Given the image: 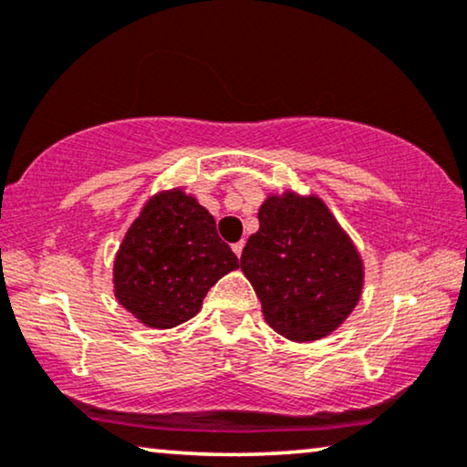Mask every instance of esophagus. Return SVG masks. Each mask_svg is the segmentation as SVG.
Listing matches in <instances>:
<instances>
[{"label": "esophagus", "mask_w": 467, "mask_h": 467, "mask_svg": "<svg viewBox=\"0 0 467 467\" xmlns=\"http://www.w3.org/2000/svg\"><path fill=\"white\" fill-rule=\"evenodd\" d=\"M232 248H234V253L235 255H238V259L242 257V251H244V242H235V244H232Z\"/></svg>", "instance_id": "34e87169"}]
</instances>
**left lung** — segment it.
Here are the masks:
<instances>
[{
    "label": "left lung",
    "mask_w": 467,
    "mask_h": 467,
    "mask_svg": "<svg viewBox=\"0 0 467 467\" xmlns=\"http://www.w3.org/2000/svg\"><path fill=\"white\" fill-rule=\"evenodd\" d=\"M259 232L240 257L264 317L292 341H317L343 324L362 289V262L317 197L285 192L259 208Z\"/></svg>",
    "instance_id": "8db88e82"
}]
</instances>
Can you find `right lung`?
Here are the masks:
<instances>
[{
	"mask_svg": "<svg viewBox=\"0 0 467 467\" xmlns=\"http://www.w3.org/2000/svg\"><path fill=\"white\" fill-rule=\"evenodd\" d=\"M235 268L210 212L182 191L161 192L124 235L115 296L150 328H173L195 317L208 289Z\"/></svg>",
	"mask_w": 467,
	"mask_h": 467,
	"instance_id": "right-lung-1",
	"label": "right lung"
}]
</instances>
